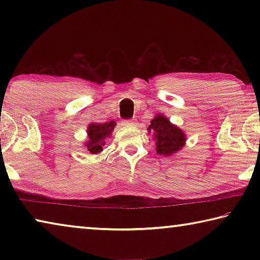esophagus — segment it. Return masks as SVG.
Instances as JSON below:
<instances>
[{
    "mask_svg": "<svg viewBox=\"0 0 260 260\" xmlns=\"http://www.w3.org/2000/svg\"><path fill=\"white\" fill-rule=\"evenodd\" d=\"M122 122H124V125L132 126V125L135 124V120H134V119H128V120H124Z\"/></svg>",
    "mask_w": 260,
    "mask_h": 260,
    "instance_id": "34e87169",
    "label": "esophagus"
}]
</instances>
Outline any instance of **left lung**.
<instances>
[{
    "label": "left lung",
    "mask_w": 260,
    "mask_h": 260,
    "mask_svg": "<svg viewBox=\"0 0 260 260\" xmlns=\"http://www.w3.org/2000/svg\"><path fill=\"white\" fill-rule=\"evenodd\" d=\"M149 133H152V139L156 142L158 155L171 156L177 153L186 143V135L178 126L173 125L165 116L157 114L148 127Z\"/></svg>",
    "instance_id": "1"
}]
</instances>
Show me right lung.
Segmentation results:
<instances>
[{
    "mask_svg": "<svg viewBox=\"0 0 260 260\" xmlns=\"http://www.w3.org/2000/svg\"><path fill=\"white\" fill-rule=\"evenodd\" d=\"M116 126V121H109L104 122V124H94L91 122L88 125L87 133H88V140L86 141L85 147L90 153H100L103 150V147L105 144V139L110 138V134Z\"/></svg>",
    "mask_w": 260,
    "mask_h": 260,
    "instance_id": "obj_1",
    "label": "right lung"
}]
</instances>
